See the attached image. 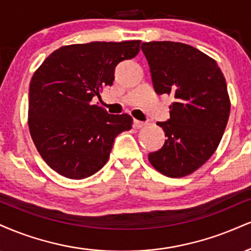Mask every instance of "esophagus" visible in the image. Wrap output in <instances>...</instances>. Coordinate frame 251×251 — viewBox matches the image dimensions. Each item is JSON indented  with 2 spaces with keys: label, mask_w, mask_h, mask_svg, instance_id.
I'll return each instance as SVG.
<instances>
[{
  "label": "esophagus",
  "mask_w": 251,
  "mask_h": 251,
  "mask_svg": "<svg viewBox=\"0 0 251 251\" xmlns=\"http://www.w3.org/2000/svg\"><path fill=\"white\" fill-rule=\"evenodd\" d=\"M144 126H145L144 122H140V120L134 119V122H133V127L134 128H141V127H144Z\"/></svg>",
  "instance_id": "1"
}]
</instances>
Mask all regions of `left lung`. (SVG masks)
<instances>
[{
  "mask_svg": "<svg viewBox=\"0 0 251 251\" xmlns=\"http://www.w3.org/2000/svg\"><path fill=\"white\" fill-rule=\"evenodd\" d=\"M158 95H173L168 122L156 123L167 139L150 153L151 165L170 177L201 167L215 152L230 113L227 83L215 59L179 42L141 44Z\"/></svg>",
  "mask_w": 251,
  "mask_h": 251,
  "instance_id": "obj_1",
  "label": "left lung"
}]
</instances>
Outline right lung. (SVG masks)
Returning a JSON list of instances; mask_svg holds the SVG:
<instances>
[{"mask_svg":"<svg viewBox=\"0 0 251 251\" xmlns=\"http://www.w3.org/2000/svg\"><path fill=\"white\" fill-rule=\"evenodd\" d=\"M141 41L64 45L35 71L29 87L28 126L50 168L72 180L106 164L114 138L132 128L129 114H108L92 104L114 79L118 63L138 55Z\"/></svg>","mask_w":251,"mask_h":251,"instance_id":"obj_1","label":"right lung"}]
</instances>
